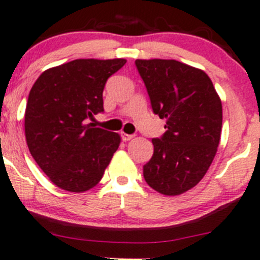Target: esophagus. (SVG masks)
<instances>
[{"label": "esophagus", "mask_w": 260, "mask_h": 260, "mask_svg": "<svg viewBox=\"0 0 260 260\" xmlns=\"http://www.w3.org/2000/svg\"><path fill=\"white\" fill-rule=\"evenodd\" d=\"M121 139L124 140V141H130L131 139H134V135H129V134L121 133Z\"/></svg>", "instance_id": "1"}]
</instances>
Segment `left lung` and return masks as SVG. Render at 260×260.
Instances as JSON below:
<instances>
[{
	"instance_id": "left-lung-1",
	"label": "left lung",
	"mask_w": 260,
	"mask_h": 260,
	"mask_svg": "<svg viewBox=\"0 0 260 260\" xmlns=\"http://www.w3.org/2000/svg\"><path fill=\"white\" fill-rule=\"evenodd\" d=\"M154 114L167 131L152 139L153 156L144 178L156 191L180 195L203 179L217 152L222 104L203 70L176 60L135 61Z\"/></svg>"
}]
</instances>
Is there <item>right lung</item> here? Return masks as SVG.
I'll list each match as a JSON object with an SVG mask.
<instances>
[{
	"mask_svg": "<svg viewBox=\"0 0 260 260\" xmlns=\"http://www.w3.org/2000/svg\"><path fill=\"white\" fill-rule=\"evenodd\" d=\"M125 59H77L45 70L29 92L24 130L33 158L55 185L83 193L101 182L121 138L86 124L103 112L107 80Z\"/></svg>",
	"mask_w": 260,
	"mask_h": 260,
	"instance_id": "obj_1",
	"label": "right lung"
}]
</instances>
